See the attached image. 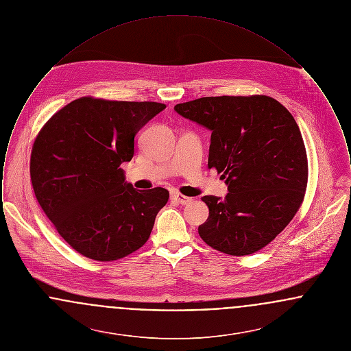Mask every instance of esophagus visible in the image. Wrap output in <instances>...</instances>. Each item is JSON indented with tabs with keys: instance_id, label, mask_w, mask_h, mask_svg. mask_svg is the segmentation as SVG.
<instances>
[{
	"instance_id": "1",
	"label": "esophagus",
	"mask_w": 351,
	"mask_h": 351,
	"mask_svg": "<svg viewBox=\"0 0 351 351\" xmlns=\"http://www.w3.org/2000/svg\"><path fill=\"white\" fill-rule=\"evenodd\" d=\"M171 199L173 201H176V202L180 204V205H186V204L192 202L191 197H186V196L180 195V193H172V195H171Z\"/></svg>"
}]
</instances>
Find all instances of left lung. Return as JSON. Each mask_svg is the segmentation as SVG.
I'll return each instance as SVG.
<instances>
[{
  "label": "left lung",
  "instance_id": "1",
  "mask_svg": "<svg viewBox=\"0 0 351 351\" xmlns=\"http://www.w3.org/2000/svg\"><path fill=\"white\" fill-rule=\"evenodd\" d=\"M175 112L212 132L208 167L229 193L204 196L209 217L202 241L229 255L263 249L295 217L308 183L300 129L279 101L268 96L201 97Z\"/></svg>",
  "mask_w": 351,
  "mask_h": 351
}]
</instances>
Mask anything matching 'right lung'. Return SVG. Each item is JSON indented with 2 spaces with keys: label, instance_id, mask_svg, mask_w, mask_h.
I'll use <instances>...</instances> for the list:
<instances>
[{
  "label": "right lung",
  "instance_id": "add662e5",
  "mask_svg": "<svg viewBox=\"0 0 351 351\" xmlns=\"http://www.w3.org/2000/svg\"><path fill=\"white\" fill-rule=\"evenodd\" d=\"M166 108L159 102L82 97L46 122L34 142L35 197L58 233L89 259L117 261L142 247L167 189L138 191L119 167L136 133Z\"/></svg>",
  "mask_w": 351,
  "mask_h": 351
}]
</instances>
